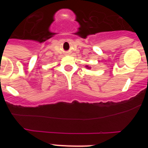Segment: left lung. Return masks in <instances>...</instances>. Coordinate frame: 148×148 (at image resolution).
Here are the masks:
<instances>
[{
    "mask_svg": "<svg viewBox=\"0 0 148 148\" xmlns=\"http://www.w3.org/2000/svg\"><path fill=\"white\" fill-rule=\"evenodd\" d=\"M86 68H87V69H91V67L89 66H86Z\"/></svg>",
    "mask_w": 148,
    "mask_h": 148,
    "instance_id": "left-lung-1",
    "label": "left lung"
}]
</instances>
